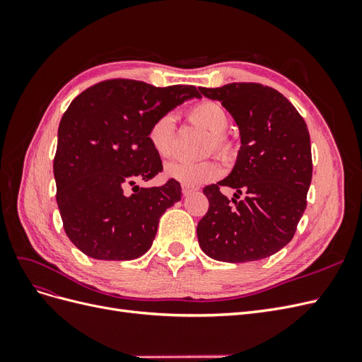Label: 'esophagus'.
<instances>
[{
	"label": "esophagus",
	"instance_id": "1",
	"mask_svg": "<svg viewBox=\"0 0 362 362\" xmlns=\"http://www.w3.org/2000/svg\"><path fill=\"white\" fill-rule=\"evenodd\" d=\"M181 192H182V196H189V194H192L193 192H196V189L194 187H190V185H181Z\"/></svg>",
	"mask_w": 362,
	"mask_h": 362
}]
</instances>
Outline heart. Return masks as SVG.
<instances>
[{
  "label": "heart",
  "instance_id": "b5f03b06",
  "mask_svg": "<svg viewBox=\"0 0 362 362\" xmlns=\"http://www.w3.org/2000/svg\"><path fill=\"white\" fill-rule=\"evenodd\" d=\"M190 122L202 128L206 134L211 136L210 146L221 156H229L233 151V144L225 137V131L229 124V117L225 108L214 101H202L193 105L189 110ZM175 139V119L172 115H163L151 124L148 131V140L161 158L172 154ZM221 166L214 160L204 161H185L175 160L166 164L164 177L168 180L178 181L180 184L196 187L205 182H210L218 177Z\"/></svg>",
  "mask_w": 362,
  "mask_h": 362
}]
</instances>
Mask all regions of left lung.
I'll return each mask as SVG.
<instances>
[{"label": "left lung", "mask_w": 362, "mask_h": 362, "mask_svg": "<svg viewBox=\"0 0 362 362\" xmlns=\"http://www.w3.org/2000/svg\"><path fill=\"white\" fill-rule=\"evenodd\" d=\"M199 92L222 103L240 131L231 173L204 189L210 206L198 223L199 246L225 262L267 258L291 242L306 208L313 178L308 128L272 87L231 83ZM221 185L236 189L233 204L220 193Z\"/></svg>", "instance_id": "1"}]
</instances>
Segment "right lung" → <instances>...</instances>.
Listing matches in <instances>:
<instances>
[{
	"label": "right lung",
	"mask_w": 362,
	"mask_h": 362,
	"mask_svg": "<svg viewBox=\"0 0 362 362\" xmlns=\"http://www.w3.org/2000/svg\"><path fill=\"white\" fill-rule=\"evenodd\" d=\"M193 86L154 87L108 80L80 93L59 125L54 178L64 233L95 259L139 258L154 242L160 217L181 199V185L139 187L161 172L148 140L151 124L184 101ZM131 185L136 189L127 195Z\"/></svg>",
	"instance_id": "1"
}]
</instances>
